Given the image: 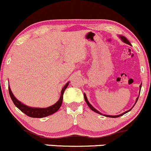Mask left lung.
I'll return each mask as SVG.
<instances>
[{
    "mask_svg": "<svg viewBox=\"0 0 151 151\" xmlns=\"http://www.w3.org/2000/svg\"><path fill=\"white\" fill-rule=\"evenodd\" d=\"M120 38H121V40L123 41L124 42H125L126 44H129V45H131V43L130 42H129V41L127 40V38H126L125 37H124V36H121L120 37ZM141 86H140V92H141ZM139 97H137V99H136V102H137V100H138V99H139ZM84 98H85V100H86V103L88 104V107H89L90 109H92V110L93 111H95V112H97V113H98V114H101V113L100 112V111H98L96 109H95V108H94L93 106L91 105V104H90V102H88V99H87V97H86V94H84ZM134 105H135V104H134ZM131 109H129V110H128V111H125V112H124V113H122V114H119V115H116V116H111V115H104V116H107V117H112V118H116V117H119V116H122V115H123V114H126V113H127L128 112V111H129L131 110Z\"/></svg>",
    "mask_w": 151,
    "mask_h": 151,
    "instance_id": "left-lung-1",
    "label": "left lung"
}]
</instances>
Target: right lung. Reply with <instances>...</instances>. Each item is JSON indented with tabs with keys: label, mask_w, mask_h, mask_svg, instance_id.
Masks as SVG:
<instances>
[{
	"label": "right lung",
	"mask_w": 151,
	"mask_h": 151,
	"mask_svg": "<svg viewBox=\"0 0 151 151\" xmlns=\"http://www.w3.org/2000/svg\"><path fill=\"white\" fill-rule=\"evenodd\" d=\"M69 82H68L65 85V86L63 87V89L61 90V97L60 99L58 100V102L56 104H53L51 107H47V108H34V107H29L27 106L24 105V104L21 103L19 101H18L17 99L15 98V97L14 96L13 94L12 93L11 90H10V87H8L9 90V94H10V96L11 97L12 102L17 107L20 111H22L23 113H24L26 115L30 116V117L33 118H42L45 117V116H49L54 113L56 112L58 110L60 107L61 106L62 102H63V95L64 93L65 88H67L68 86Z\"/></svg>",
	"instance_id": "obj_1"
}]
</instances>
